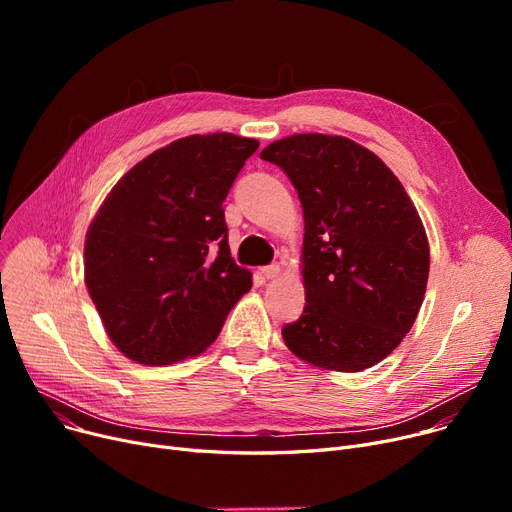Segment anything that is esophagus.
Instances as JSON below:
<instances>
[{"label":"esophagus","mask_w":512,"mask_h":512,"mask_svg":"<svg viewBox=\"0 0 512 512\" xmlns=\"http://www.w3.org/2000/svg\"><path fill=\"white\" fill-rule=\"evenodd\" d=\"M280 272H282V267H280L278 263H274V265H267V267H263V270H261V276H263L265 280H276V278L280 276Z\"/></svg>","instance_id":"obj_1"}]
</instances>
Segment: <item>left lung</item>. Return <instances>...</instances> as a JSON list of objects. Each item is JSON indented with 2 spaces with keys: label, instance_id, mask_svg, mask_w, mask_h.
Returning <instances> with one entry per match:
<instances>
[{
  "label": "left lung",
  "instance_id": "obj_1",
  "mask_svg": "<svg viewBox=\"0 0 512 512\" xmlns=\"http://www.w3.org/2000/svg\"><path fill=\"white\" fill-rule=\"evenodd\" d=\"M303 205V315L282 328L292 355L330 371L378 365L413 328L429 242L384 161L336 134H292L261 151Z\"/></svg>",
  "mask_w": 512,
  "mask_h": 512
}]
</instances>
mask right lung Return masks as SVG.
<instances>
[{
    "instance_id": "right-lung-1",
    "label": "right lung",
    "mask_w": 512,
    "mask_h": 512,
    "mask_svg": "<svg viewBox=\"0 0 512 512\" xmlns=\"http://www.w3.org/2000/svg\"><path fill=\"white\" fill-rule=\"evenodd\" d=\"M259 141L193 134L147 155L85 238V284L118 351L141 365L197 357L253 276L230 257L222 203Z\"/></svg>"
}]
</instances>
